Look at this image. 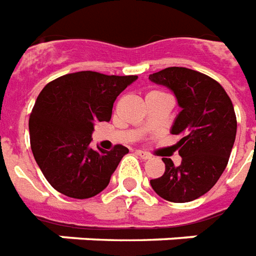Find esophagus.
Returning <instances> with one entry per match:
<instances>
[{"instance_id": "obj_1", "label": "esophagus", "mask_w": 256, "mask_h": 256, "mask_svg": "<svg viewBox=\"0 0 256 256\" xmlns=\"http://www.w3.org/2000/svg\"><path fill=\"white\" fill-rule=\"evenodd\" d=\"M136 154L140 156L142 160H150L151 156L148 154V152H146V151H142V150H136Z\"/></svg>"}]
</instances>
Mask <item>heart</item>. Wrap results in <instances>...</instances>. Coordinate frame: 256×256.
I'll return each instance as SVG.
<instances>
[{
	"instance_id": "heart-1",
	"label": "heart",
	"mask_w": 256,
	"mask_h": 256,
	"mask_svg": "<svg viewBox=\"0 0 256 256\" xmlns=\"http://www.w3.org/2000/svg\"><path fill=\"white\" fill-rule=\"evenodd\" d=\"M150 94H158V92H150Z\"/></svg>"
}]
</instances>
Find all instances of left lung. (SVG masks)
<instances>
[{
  "label": "left lung",
  "instance_id": "left-lung-1",
  "mask_svg": "<svg viewBox=\"0 0 256 256\" xmlns=\"http://www.w3.org/2000/svg\"><path fill=\"white\" fill-rule=\"evenodd\" d=\"M148 79L170 90L182 108L170 130L182 136L176 144L182 164L162 158L165 173L150 180L151 187L169 202H191L210 191L226 168L238 130L232 100L218 82L182 66Z\"/></svg>",
  "mask_w": 256,
  "mask_h": 256
}]
</instances>
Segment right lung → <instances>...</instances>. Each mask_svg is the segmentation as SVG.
Wrapping results in <instances>:
<instances>
[{"instance_id": "1", "label": "right lung", "mask_w": 256, "mask_h": 256, "mask_svg": "<svg viewBox=\"0 0 256 256\" xmlns=\"http://www.w3.org/2000/svg\"><path fill=\"white\" fill-rule=\"evenodd\" d=\"M138 76L91 70L61 76L44 86L30 116L34 158L50 186L74 199L98 195L128 148L90 147L95 122L110 121L116 98Z\"/></svg>"}]
</instances>
